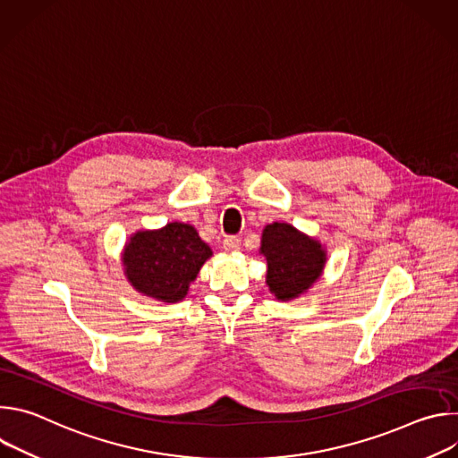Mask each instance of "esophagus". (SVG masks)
<instances>
[{
    "mask_svg": "<svg viewBox=\"0 0 458 458\" xmlns=\"http://www.w3.org/2000/svg\"><path fill=\"white\" fill-rule=\"evenodd\" d=\"M241 248V239L235 235H228L223 241V250L225 251H237Z\"/></svg>",
    "mask_w": 458,
    "mask_h": 458,
    "instance_id": "34e87169",
    "label": "esophagus"
}]
</instances>
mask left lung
Listing matches in <instances>:
<instances>
[{"instance_id": "left-lung-1", "label": "left lung", "mask_w": 458, "mask_h": 458, "mask_svg": "<svg viewBox=\"0 0 458 458\" xmlns=\"http://www.w3.org/2000/svg\"><path fill=\"white\" fill-rule=\"evenodd\" d=\"M260 253L267 257V284L279 301L304 293L322 274L326 250L286 223H272L263 230Z\"/></svg>"}]
</instances>
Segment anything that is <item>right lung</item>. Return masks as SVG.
<instances>
[{
    "label": "right lung",
    "mask_w": 458,
    "mask_h": 458,
    "mask_svg": "<svg viewBox=\"0 0 458 458\" xmlns=\"http://www.w3.org/2000/svg\"><path fill=\"white\" fill-rule=\"evenodd\" d=\"M210 255V246L191 225L168 223L161 230H141L130 237L123 267L128 283L140 293L177 302Z\"/></svg>",
    "instance_id": "add662e5"
}]
</instances>
